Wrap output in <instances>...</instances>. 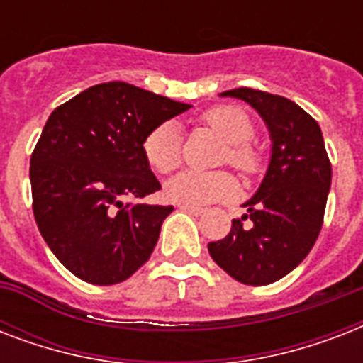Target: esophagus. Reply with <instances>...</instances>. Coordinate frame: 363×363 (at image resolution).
<instances>
[{
	"mask_svg": "<svg viewBox=\"0 0 363 363\" xmlns=\"http://www.w3.org/2000/svg\"><path fill=\"white\" fill-rule=\"evenodd\" d=\"M181 211H184V213H188V215H192V216H199L205 213L201 207H190V205H181Z\"/></svg>",
	"mask_w": 363,
	"mask_h": 363,
	"instance_id": "34e87169",
	"label": "esophagus"
}]
</instances>
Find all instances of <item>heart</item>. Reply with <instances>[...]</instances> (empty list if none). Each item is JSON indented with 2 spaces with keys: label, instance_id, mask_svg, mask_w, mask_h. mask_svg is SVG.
Returning <instances> with one entry per match:
<instances>
[{
  "label": "heart",
  "instance_id": "obj_1",
  "mask_svg": "<svg viewBox=\"0 0 363 363\" xmlns=\"http://www.w3.org/2000/svg\"><path fill=\"white\" fill-rule=\"evenodd\" d=\"M203 124L226 141L222 160L247 177L258 175L264 167V152L252 141L254 122L247 111L235 105H218L201 116ZM181 130L175 122L154 125L143 139V156L158 173H171L181 164ZM238 192V182L226 171H182L165 182V196L179 205L213 203L230 199Z\"/></svg>",
  "mask_w": 363,
  "mask_h": 363
}]
</instances>
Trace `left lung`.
<instances>
[{
  "instance_id": "left-lung-1",
  "label": "left lung",
  "mask_w": 363,
  "mask_h": 363,
  "mask_svg": "<svg viewBox=\"0 0 363 363\" xmlns=\"http://www.w3.org/2000/svg\"><path fill=\"white\" fill-rule=\"evenodd\" d=\"M222 96L252 105L273 147L264 181L242 205L248 215L232 220L226 238L209 242V254L235 281L264 286L288 275L311 252L324 222L332 164L320 125L298 104L252 88ZM247 218L250 228L242 226Z\"/></svg>"
}]
</instances>
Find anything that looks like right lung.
Instances as JSON below:
<instances>
[{
	"label": "right lung",
	"instance_id": "1",
	"mask_svg": "<svg viewBox=\"0 0 363 363\" xmlns=\"http://www.w3.org/2000/svg\"><path fill=\"white\" fill-rule=\"evenodd\" d=\"M190 107L115 81L88 88L48 116L30 160L33 216L73 275L109 286L150 258L173 207L130 201L162 188L143 139Z\"/></svg>",
	"mask_w": 363,
	"mask_h": 363
}]
</instances>
